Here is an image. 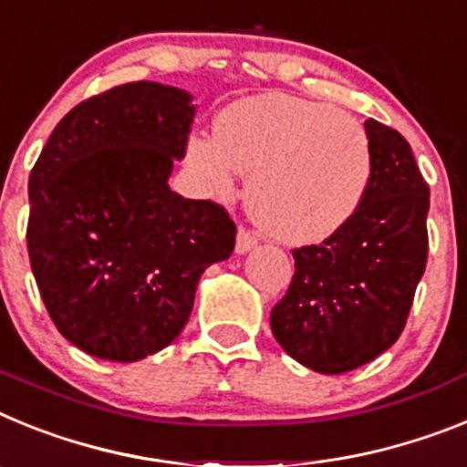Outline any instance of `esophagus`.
Masks as SVG:
<instances>
[{
  "label": "esophagus",
  "mask_w": 467,
  "mask_h": 467,
  "mask_svg": "<svg viewBox=\"0 0 467 467\" xmlns=\"http://www.w3.org/2000/svg\"><path fill=\"white\" fill-rule=\"evenodd\" d=\"M256 244H258L256 237H254L249 230H244V228L237 230V242H234V251H237L239 256H242V254H249L251 249H256Z\"/></svg>",
  "instance_id": "obj_1"
}]
</instances>
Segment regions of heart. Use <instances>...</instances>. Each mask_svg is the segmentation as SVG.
<instances>
[{
  "instance_id": "1",
  "label": "heart",
  "mask_w": 467,
  "mask_h": 467,
  "mask_svg": "<svg viewBox=\"0 0 467 467\" xmlns=\"http://www.w3.org/2000/svg\"><path fill=\"white\" fill-rule=\"evenodd\" d=\"M192 169L218 192L249 176L254 221L284 244H315L338 233L371 183V145L355 117L331 105L267 93L218 115L213 138L190 140Z\"/></svg>"
}]
</instances>
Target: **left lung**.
I'll use <instances>...</instances> for the list:
<instances>
[{
	"label": "left lung",
	"instance_id": "obj_1",
	"mask_svg": "<svg viewBox=\"0 0 467 467\" xmlns=\"http://www.w3.org/2000/svg\"><path fill=\"white\" fill-rule=\"evenodd\" d=\"M371 183L355 216L322 244L294 251L296 273L270 312L279 346L319 374H346L400 338L428 261L430 190L411 145L364 121Z\"/></svg>",
	"mask_w": 467,
	"mask_h": 467
}]
</instances>
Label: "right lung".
Wrapping results in <instances>:
<instances>
[{"instance_id": "add662e5", "label": "right lung", "mask_w": 467, "mask_h": 467, "mask_svg": "<svg viewBox=\"0 0 467 467\" xmlns=\"http://www.w3.org/2000/svg\"><path fill=\"white\" fill-rule=\"evenodd\" d=\"M194 110L185 88L115 87L72 108L32 169V273L87 355L138 362L173 343L202 273L233 254L228 213L169 188Z\"/></svg>"}]
</instances>
